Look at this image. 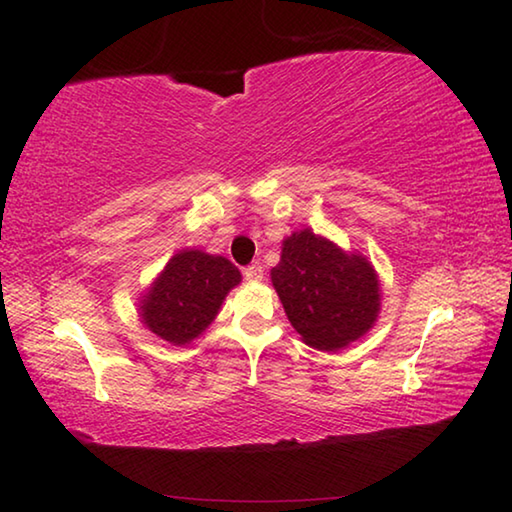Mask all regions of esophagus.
<instances>
[{"label":"esophagus","mask_w":512,"mask_h":512,"mask_svg":"<svg viewBox=\"0 0 512 512\" xmlns=\"http://www.w3.org/2000/svg\"><path fill=\"white\" fill-rule=\"evenodd\" d=\"M244 277L248 282H262V277H264V268L259 266L257 262L255 264H250V266H246L244 268Z\"/></svg>","instance_id":"1"}]
</instances>
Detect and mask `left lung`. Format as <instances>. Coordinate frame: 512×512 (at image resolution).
I'll return each mask as SVG.
<instances>
[{
    "label": "left lung",
    "instance_id": "obj_1",
    "mask_svg": "<svg viewBox=\"0 0 512 512\" xmlns=\"http://www.w3.org/2000/svg\"><path fill=\"white\" fill-rule=\"evenodd\" d=\"M271 282L289 323L316 350L348 348L379 318L381 284L370 259L309 228L282 241Z\"/></svg>",
    "mask_w": 512,
    "mask_h": 512
}]
</instances>
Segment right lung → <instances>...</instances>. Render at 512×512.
Returning <instances> with one entry per match:
<instances>
[{"label": "right lung", "instance_id": "obj_1", "mask_svg": "<svg viewBox=\"0 0 512 512\" xmlns=\"http://www.w3.org/2000/svg\"><path fill=\"white\" fill-rule=\"evenodd\" d=\"M241 282L239 268L198 248L178 250L137 302L142 325L171 345L198 339Z\"/></svg>", "mask_w": 512, "mask_h": 512}]
</instances>
